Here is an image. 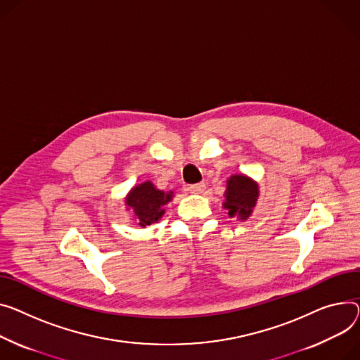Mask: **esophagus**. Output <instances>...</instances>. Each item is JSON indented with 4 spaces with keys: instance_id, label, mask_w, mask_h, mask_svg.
<instances>
[{
    "instance_id": "34e87169",
    "label": "esophagus",
    "mask_w": 360,
    "mask_h": 360,
    "mask_svg": "<svg viewBox=\"0 0 360 360\" xmlns=\"http://www.w3.org/2000/svg\"><path fill=\"white\" fill-rule=\"evenodd\" d=\"M205 184L204 182H200V184H195V185H191L189 186V193L191 194H202L205 191Z\"/></svg>"
}]
</instances>
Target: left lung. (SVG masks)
<instances>
[{
	"label": "left lung",
	"instance_id": "1",
	"mask_svg": "<svg viewBox=\"0 0 360 360\" xmlns=\"http://www.w3.org/2000/svg\"><path fill=\"white\" fill-rule=\"evenodd\" d=\"M259 198V184L245 174H233L227 179L223 208L231 219L248 220Z\"/></svg>",
	"mask_w": 360,
	"mask_h": 360
}]
</instances>
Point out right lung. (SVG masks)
<instances>
[{
  "label": "right lung",
  "instance_id": "obj_1",
  "mask_svg": "<svg viewBox=\"0 0 360 360\" xmlns=\"http://www.w3.org/2000/svg\"><path fill=\"white\" fill-rule=\"evenodd\" d=\"M174 191H162L150 181L133 186L126 195V210L133 212V217L140 227L158 223L165 214V205L174 198Z\"/></svg>",
  "mask_w": 360,
  "mask_h": 360
}]
</instances>
